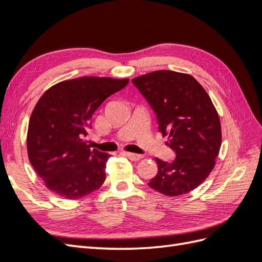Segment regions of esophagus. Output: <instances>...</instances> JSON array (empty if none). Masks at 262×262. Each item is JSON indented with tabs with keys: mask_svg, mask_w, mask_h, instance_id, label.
<instances>
[{
	"mask_svg": "<svg viewBox=\"0 0 262 262\" xmlns=\"http://www.w3.org/2000/svg\"><path fill=\"white\" fill-rule=\"evenodd\" d=\"M123 154L126 157H129L130 160L133 161V162H138V161H140V160H142V158H143V155H141V154H134V153H130V152H123Z\"/></svg>",
	"mask_w": 262,
	"mask_h": 262,
	"instance_id": "34e87169",
	"label": "esophagus"
}]
</instances>
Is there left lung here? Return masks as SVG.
<instances>
[{
  "label": "left lung",
  "instance_id": "8db88e82",
  "mask_svg": "<svg viewBox=\"0 0 262 262\" xmlns=\"http://www.w3.org/2000/svg\"><path fill=\"white\" fill-rule=\"evenodd\" d=\"M132 83L156 114L158 130L176 152L172 163L155 158L158 171L148 186L166 196L192 191L215 166L222 143L220 117L193 76L160 70L134 77Z\"/></svg>",
  "mask_w": 262,
  "mask_h": 262
}]
</instances>
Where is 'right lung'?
Returning <instances> with one entry per match:
<instances>
[{
  "label": "right lung",
  "mask_w": 262,
  "mask_h": 262,
  "mask_svg": "<svg viewBox=\"0 0 262 262\" xmlns=\"http://www.w3.org/2000/svg\"><path fill=\"white\" fill-rule=\"evenodd\" d=\"M129 78L82 76L47 90L31 113L27 131L29 162L45 186L69 200L101 187L110 157L83 140L96 109Z\"/></svg>",
  "instance_id": "add662e5"
}]
</instances>
